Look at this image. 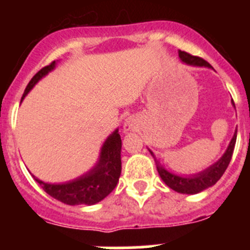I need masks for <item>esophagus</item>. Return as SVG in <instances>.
Segmentation results:
<instances>
[{
  "mask_svg": "<svg viewBox=\"0 0 250 250\" xmlns=\"http://www.w3.org/2000/svg\"><path fill=\"white\" fill-rule=\"evenodd\" d=\"M136 126H138V124H136L135 119L126 118V119H125V121H124V130H125V131H129V130H134Z\"/></svg>",
  "mask_w": 250,
  "mask_h": 250,
  "instance_id": "1",
  "label": "esophagus"
}]
</instances>
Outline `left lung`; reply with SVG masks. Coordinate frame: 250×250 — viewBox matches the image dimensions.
<instances>
[{
  "label": "left lung",
  "instance_id": "8db88e82",
  "mask_svg": "<svg viewBox=\"0 0 250 250\" xmlns=\"http://www.w3.org/2000/svg\"><path fill=\"white\" fill-rule=\"evenodd\" d=\"M179 57L182 59L183 62L188 63V65H194V66H207V67H211V65L209 62H207L204 59L198 56H193V55L188 54L185 51H180L179 52ZM235 141H237V131L234 134L233 139H231L230 144H229L228 149L224 152V155L216 161L215 164L211 165L210 167H208L207 170L202 171L199 174H195V175L188 176H179L175 174H171L169 171L164 169L160 165H156V169H158L159 175L161 176V179L164 180L165 184L169 188H171L173 190L178 191V193L183 194H196L200 193V191L205 190L209 187L215 184L222 175L224 174V171L228 167L229 163L231 160V156H233L234 146H235ZM151 152V155L154 156V154Z\"/></svg>",
  "mask_w": 250,
  "mask_h": 250
}]
</instances>
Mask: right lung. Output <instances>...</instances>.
<instances>
[{"mask_svg":"<svg viewBox=\"0 0 250 250\" xmlns=\"http://www.w3.org/2000/svg\"><path fill=\"white\" fill-rule=\"evenodd\" d=\"M55 67V61L45 66L35 75L26 86L22 99L35 86V83ZM121 138L115 130L107 138L101 149L98 165L81 178L65 184H48L35 178L43 190L55 199L68 205H92L101 202L115 189L121 174Z\"/></svg>","mask_w":250,"mask_h":250,"instance_id":"obj_1","label":"right lung"}]
</instances>
